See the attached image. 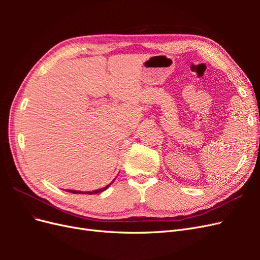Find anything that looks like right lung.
I'll list each match as a JSON object with an SVG mask.
<instances>
[{
	"label": "right lung",
	"mask_w": 260,
	"mask_h": 260,
	"mask_svg": "<svg viewBox=\"0 0 260 260\" xmlns=\"http://www.w3.org/2000/svg\"><path fill=\"white\" fill-rule=\"evenodd\" d=\"M112 184V183H111ZM111 184H108V185H106V186H104V187H102V188H99V190H95V191H92V192H81V191H75V190H68V192H70V193H74V194H98V193H100V192H103V191H105L106 188L111 185Z\"/></svg>",
	"instance_id": "obj_1"
}]
</instances>
